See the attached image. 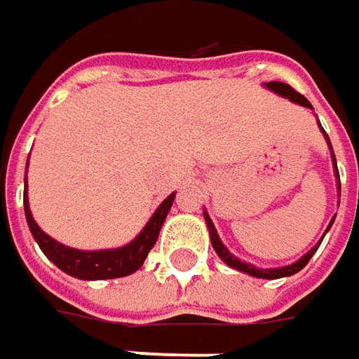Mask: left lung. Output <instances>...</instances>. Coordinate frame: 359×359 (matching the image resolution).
Segmentation results:
<instances>
[{"label": "left lung", "mask_w": 359, "mask_h": 359, "mask_svg": "<svg viewBox=\"0 0 359 359\" xmlns=\"http://www.w3.org/2000/svg\"><path fill=\"white\" fill-rule=\"evenodd\" d=\"M267 88L269 90H273V92H277L279 96H285L289 97L291 102H297V104H301V106H304V108H311V102L306 100V97L302 96V94H299L294 88H291L289 84H285V82H267ZM328 139V137H326ZM330 149H332V145H330ZM334 163H336V159H334ZM336 172H338V169H336ZM338 179H340V175H338ZM204 218H206V224H208V230H210V241L212 245H214V250H216V253L220 255L222 262H226L230 267H233V269H238V271H243L248 273V275H253V277H259V279H279V277H289V275H294V273H299L306 265V263L311 262V257L314 255V251L318 250V245L316 248H313V250L309 251L304 257H301L297 263H292V265H287V267H279V269H257V267H253V265H250V263L245 262H240L238 257H233L230 251L226 250V245L222 243L220 238H218V233H216V228H214V224H212V220L208 218V214H204ZM334 222V220H332ZM332 222H330V226H332ZM328 226V228H330ZM328 231V230H326ZM323 241V240H320Z\"/></svg>", "instance_id": "left-lung-1"}]
</instances>
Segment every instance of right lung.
Returning <instances> with one entry per match:
<instances>
[{
	"label": "right lung",
	"mask_w": 359,
	"mask_h": 359,
	"mask_svg": "<svg viewBox=\"0 0 359 359\" xmlns=\"http://www.w3.org/2000/svg\"><path fill=\"white\" fill-rule=\"evenodd\" d=\"M175 194H170L169 198L163 200L157 212L151 216L147 226L139 233L135 240L119 248V250H104V251H80L67 248L62 243H58L53 238H48L45 231L36 226V222L31 216L29 210V200H27V189L23 192V204H25L27 224L31 228L33 238L39 243V248L43 250L46 257L57 265L58 269H62L68 275L84 279V281H94V279H116V277H126L129 273L137 271L143 265L147 253L153 250L155 241L159 238L161 226L169 214L172 206Z\"/></svg>",
	"instance_id": "right-lung-1"
}]
</instances>
